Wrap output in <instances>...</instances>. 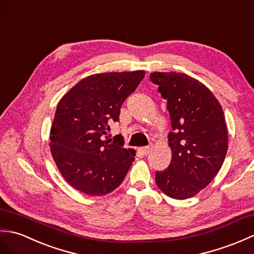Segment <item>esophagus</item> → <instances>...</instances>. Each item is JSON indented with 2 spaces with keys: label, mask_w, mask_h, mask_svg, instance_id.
<instances>
[{
  "label": "esophagus",
  "mask_w": 254,
  "mask_h": 254,
  "mask_svg": "<svg viewBox=\"0 0 254 254\" xmlns=\"http://www.w3.org/2000/svg\"><path fill=\"white\" fill-rule=\"evenodd\" d=\"M151 150H152V146H150V145H148V146H142V148H140V151H141V153L144 154V155L149 154Z\"/></svg>",
  "instance_id": "obj_1"
}]
</instances>
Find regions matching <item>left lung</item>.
I'll return each instance as SVG.
<instances>
[{"label": "left lung", "instance_id": "obj_1", "mask_svg": "<svg viewBox=\"0 0 254 254\" xmlns=\"http://www.w3.org/2000/svg\"><path fill=\"white\" fill-rule=\"evenodd\" d=\"M150 79L167 100L173 129L171 164L155 173V182L171 198L188 199L204 189L223 165L228 149L224 112L210 89L183 72L154 71Z\"/></svg>", "mask_w": 254, "mask_h": 254}]
</instances>
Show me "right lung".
<instances>
[{"label": "right lung", "instance_id": "right-lung-1", "mask_svg": "<svg viewBox=\"0 0 254 254\" xmlns=\"http://www.w3.org/2000/svg\"><path fill=\"white\" fill-rule=\"evenodd\" d=\"M144 70L104 72L83 78L60 100L50 132V149L62 176L88 195L115 190L134 160L109 123L120 121L121 106L143 79Z\"/></svg>", "mask_w": 254, "mask_h": 254}]
</instances>
